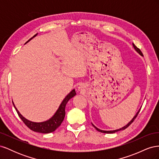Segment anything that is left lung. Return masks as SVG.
Segmentation results:
<instances>
[{
	"label": "left lung",
	"instance_id": "left-lung-1",
	"mask_svg": "<svg viewBox=\"0 0 159 159\" xmlns=\"http://www.w3.org/2000/svg\"><path fill=\"white\" fill-rule=\"evenodd\" d=\"M133 48H134V49L135 50L139 53V54H140L141 56H143L141 51L140 50H139V49L138 48H137V47L135 46V45H134V44H133ZM140 110H141V108L139 109V110L138 111L137 113L135 114V115H134V116L133 117V118L126 125H125L124 127H121V128H120V129H116V130H113V131H104V130H102V129H98L97 127H95L92 123H91V124H92V125L95 127V129L96 130H97V131H99V132H101V133H116V132L119 131H123V130H124V129H125L126 128H127V127L130 125H131V124L134 121V120L135 119V118L137 117V116L138 115L139 111H140Z\"/></svg>",
	"mask_w": 159,
	"mask_h": 159
}]
</instances>
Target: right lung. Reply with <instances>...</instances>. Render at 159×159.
<instances>
[{"label": "right lung", "mask_w": 159, "mask_h": 159, "mask_svg": "<svg viewBox=\"0 0 159 159\" xmlns=\"http://www.w3.org/2000/svg\"><path fill=\"white\" fill-rule=\"evenodd\" d=\"M37 34H35L32 38H31L29 40L27 41L25 43V44H26V43H28L30 40H31L33 38L36 36ZM75 95H76L75 90V89H74L66 96V98L64 99L63 101H62V102L60 105L58 109H57L54 115L48 120L43 122L38 123V122H33V121H29V120L26 119L25 117H23L22 115L20 113V112L18 111V110L16 107L15 105H14L13 102H12V103L14 108L16 109V111L18 115V116L20 117V118L22 119V121L25 123L26 125L30 129H31L32 131L38 132V133H50L52 132H54L57 127L60 126L61 123L64 121V117H65V115H66L65 108L66 106V104L68 102V101L71 98L74 97Z\"/></svg>", "instance_id": "right-lung-1"}]
</instances>
